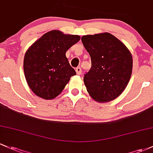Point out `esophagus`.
I'll list each match as a JSON object with an SVG mask.
<instances>
[{"label":"esophagus","instance_id":"esophagus-1","mask_svg":"<svg viewBox=\"0 0 153 153\" xmlns=\"http://www.w3.org/2000/svg\"><path fill=\"white\" fill-rule=\"evenodd\" d=\"M75 72H76L77 75H80V74H81V68H80V67H78V68L75 69Z\"/></svg>","mask_w":153,"mask_h":153}]
</instances>
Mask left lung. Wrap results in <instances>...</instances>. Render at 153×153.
Masks as SVG:
<instances>
[{
	"label": "left lung",
	"instance_id": "left-lung-1",
	"mask_svg": "<svg viewBox=\"0 0 153 153\" xmlns=\"http://www.w3.org/2000/svg\"><path fill=\"white\" fill-rule=\"evenodd\" d=\"M91 68L83 81L90 97L98 102L116 99L126 88L132 73L133 59L128 48L109 33L81 38Z\"/></svg>",
	"mask_w": 153,
	"mask_h": 153
}]
</instances>
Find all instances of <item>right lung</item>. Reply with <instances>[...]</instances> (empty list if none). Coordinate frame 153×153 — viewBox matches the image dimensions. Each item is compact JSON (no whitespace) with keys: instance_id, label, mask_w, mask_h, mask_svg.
Returning a JSON list of instances; mask_svg holds the SVG:
<instances>
[{"instance_id":"1","label":"right lung","mask_w":153,"mask_h":153,"mask_svg":"<svg viewBox=\"0 0 153 153\" xmlns=\"http://www.w3.org/2000/svg\"><path fill=\"white\" fill-rule=\"evenodd\" d=\"M80 39L79 36L51 30L27 50L23 63L25 79L36 96L44 100L56 98L76 75L65 54Z\"/></svg>"}]
</instances>
